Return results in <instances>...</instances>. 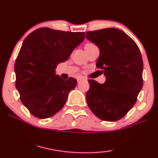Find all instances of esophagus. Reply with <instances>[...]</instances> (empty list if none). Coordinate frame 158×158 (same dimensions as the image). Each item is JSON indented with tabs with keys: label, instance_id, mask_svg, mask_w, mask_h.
<instances>
[{
	"label": "esophagus",
	"instance_id": "1",
	"mask_svg": "<svg viewBox=\"0 0 158 158\" xmlns=\"http://www.w3.org/2000/svg\"><path fill=\"white\" fill-rule=\"evenodd\" d=\"M84 80H85V78H83V77H77V83H80L81 81H84Z\"/></svg>",
	"mask_w": 158,
	"mask_h": 158
}]
</instances>
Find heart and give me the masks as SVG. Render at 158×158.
Segmentation results:
<instances>
[{"mask_svg": "<svg viewBox=\"0 0 158 158\" xmlns=\"http://www.w3.org/2000/svg\"><path fill=\"white\" fill-rule=\"evenodd\" d=\"M90 44H86V45H90Z\"/></svg>", "mask_w": 158, "mask_h": 158, "instance_id": "b5f03b06", "label": "heart"}]
</instances>
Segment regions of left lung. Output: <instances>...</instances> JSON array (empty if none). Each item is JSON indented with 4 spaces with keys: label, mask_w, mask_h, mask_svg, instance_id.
I'll use <instances>...</instances> for the list:
<instances>
[{
    "label": "left lung",
    "mask_w": 158,
    "mask_h": 158,
    "mask_svg": "<svg viewBox=\"0 0 158 158\" xmlns=\"http://www.w3.org/2000/svg\"><path fill=\"white\" fill-rule=\"evenodd\" d=\"M86 38L99 48L97 66L106 81L89 80L86 102L97 118L117 121L136 103L143 86V61L136 43L122 30L106 28L86 32Z\"/></svg>",
    "instance_id": "8db88e82"
}]
</instances>
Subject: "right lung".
<instances>
[{
    "mask_svg": "<svg viewBox=\"0 0 158 158\" xmlns=\"http://www.w3.org/2000/svg\"><path fill=\"white\" fill-rule=\"evenodd\" d=\"M84 38L83 32L42 27L24 39L14 65L15 84L22 104L33 116L51 118L64 106L77 81L73 77L65 81L55 69Z\"/></svg>",
    "mask_w": 158,
    "mask_h": 158,
    "instance_id": "obj_1",
    "label": "right lung"
}]
</instances>
